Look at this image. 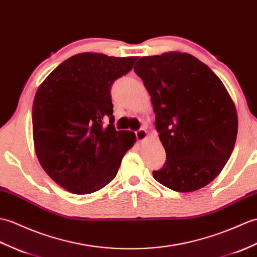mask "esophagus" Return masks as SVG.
<instances>
[{
  "label": "esophagus",
  "mask_w": 257,
  "mask_h": 257,
  "mask_svg": "<svg viewBox=\"0 0 257 257\" xmlns=\"http://www.w3.org/2000/svg\"><path fill=\"white\" fill-rule=\"evenodd\" d=\"M136 137H137V139L142 142L147 139L148 134L145 129H139L138 131H136Z\"/></svg>",
  "instance_id": "34e87169"
}]
</instances>
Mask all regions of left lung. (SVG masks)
<instances>
[{"instance_id":"left-lung-1","label":"left lung","mask_w":257,"mask_h":257,"mask_svg":"<svg viewBox=\"0 0 257 257\" xmlns=\"http://www.w3.org/2000/svg\"><path fill=\"white\" fill-rule=\"evenodd\" d=\"M134 70L151 96L166 152L153 177L180 193L205 187L228 162L237 135L235 106L223 83L188 53L143 57Z\"/></svg>"}]
</instances>
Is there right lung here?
I'll return each instance as SVG.
<instances>
[{
  "label": "right lung",
  "instance_id": "right-lung-1",
  "mask_svg": "<svg viewBox=\"0 0 257 257\" xmlns=\"http://www.w3.org/2000/svg\"><path fill=\"white\" fill-rule=\"evenodd\" d=\"M137 59L79 53L53 70L37 89L35 151L47 174L68 192L85 195L106 186L134 146L135 134L116 131L112 124L110 88Z\"/></svg>",
  "mask_w": 257,
  "mask_h": 257
}]
</instances>
